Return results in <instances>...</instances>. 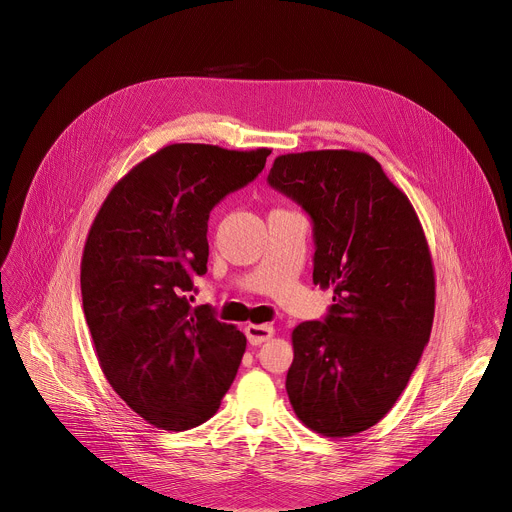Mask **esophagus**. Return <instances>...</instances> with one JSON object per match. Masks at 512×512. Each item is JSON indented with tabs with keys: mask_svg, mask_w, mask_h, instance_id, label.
<instances>
[{
	"mask_svg": "<svg viewBox=\"0 0 512 512\" xmlns=\"http://www.w3.org/2000/svg\"><path fill=\"white\" fill-rule=\"evenodd\" d=\"M273 326H267V324H247L245 326V334H247V340L253 344V346H259L263 342H267L271 336H273Z\"/></svg>",
	"mask_w": 512,
	"mask_h": 512,
	"instance_id": "obj_1",
	"label": "esophagus"
}]
</instances>
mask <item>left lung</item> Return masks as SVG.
<instances>
[{"label": "left lung", "mask_w": 512, "mask_h": 512, "mask_svg": "<svg viewBox=\"0 0 512 512\" xmlns=\"http://www.w3.org/2000/svg\"><path fill=\"white\" fill-rule=\"evenodd\" d=\"M271 188L314 223V283L332 287L326 318L291 332L285 389L304 425L348 437L379 423L429 340L435 277L409 198L362 152L279 156Z\"/></svg>", "instance_id": "left-lung-1"}]
</instances>
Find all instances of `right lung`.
<instances>
[{
    "label": "right lung",
    "instance_id": "add662e5",
    "mask_svg": "<svg viewBox=\"0 0 512 512\" xmlns=\"http://www.w3.org/2000/svg\"><path fill=\"white\" fill-rule=\"evenodd\" d=\"M269 154L166 145L113 186L89 231L81 294L99 364L113 391L160 429L210 419L239 371L245 334L186 296L206 273L210 210L253 182Z\"/></svg>",
    "mask_w": 512,
    "mask_h": 512
}]
</instances>
